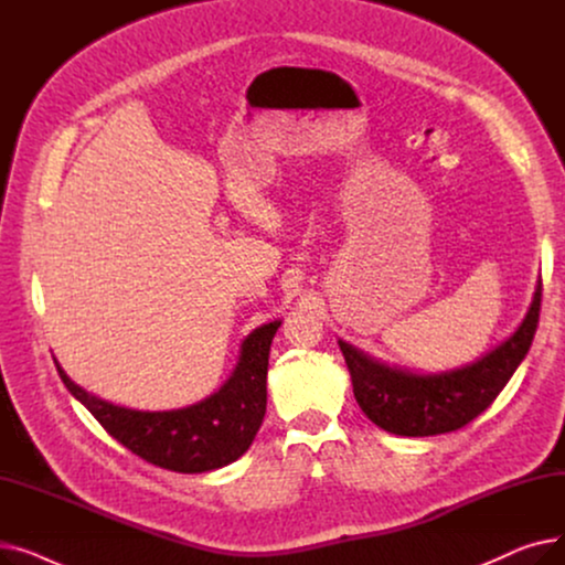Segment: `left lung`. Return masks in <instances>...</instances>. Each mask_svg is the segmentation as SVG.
<instances>
[{
  "instance_id": "8db88e82",
  "label": "left lung",
  "mask_w": 565,
  "mask_h": 565,
  "mask_svg": "<svg viewBox=\"0 0 565 565\" xmlns=\"http://www.w3.org/2000/svg\"><path fill=\"white\" fill-rule=\"evenodd\" d=\"M541 295L539 281L520 328L477 362L454 371L417 375L339 341L362 412L382 430L405 437L441 435L467 426L492 405L526 358L539 328Z\"/></svg>"
}]
</instances>
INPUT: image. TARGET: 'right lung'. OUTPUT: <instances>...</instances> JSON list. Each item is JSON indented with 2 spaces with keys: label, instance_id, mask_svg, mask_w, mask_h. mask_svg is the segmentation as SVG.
Returning a JSON list of instances; mask_svg holds the SVG:
<instances>
[{
  "label": "right lung",
  "instance_id": "1",
  "mask_svg": "<svg viewBox=\"0 0 565 565\" xmlns=\"http://www.w3.org/2000/svg\"><path fill=\"white\" fill-rule=\"evenodd\" d=\"M279 324L281 320L260 324L243 341L241 362L220 392L169 412L111 405L84 392L54 364L66 390L135 456L169 471L201 473L237 460L252 447L265 417L267 358Z\"/></svg>",
  "mask_w": 565,
  "mask_h": 565
}]
</instances>
